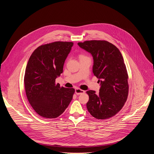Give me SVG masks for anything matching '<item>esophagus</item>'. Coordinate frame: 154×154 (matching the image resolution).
I'll use <instances>...</instances> for the list:
<instances>
[{
	"label": "esophagus",
	"instance_id": "1",
	"mask_svg": "<svg viewBox=\"0 0 154 154\" xmlns=\"http://www.w3.org/2000/svg\"><path fill=\"white\" fill-rule=\"evenodd\" d=\"M75 94L77 95H80V94H83L85 93V91L80 89V88H76L75 90Z\"/></svg>",
	"mask_w": 154,
	"mask_h": 154
}]
</instances>
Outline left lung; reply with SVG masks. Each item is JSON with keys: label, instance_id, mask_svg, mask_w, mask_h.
Returning <instances> with one entry per match:
<instances>
[{"label": "left lung", "instance_id": "left-lung-1", "mask_svg": "<svg viewBox=\"0 0 154 154\" xmlns=\"http://www.w3.org/2000/svg\"><path fill=\"white\" fill-rule=\"evenodd\" d=\"M77 45L92 55L93 72L100 82L99 94L93 90L86 91L89 96L88 110L98 119L114 116L123 107L128 93V77L121 53L113 44L103 40L86 41Z\"/></svg>", "mask_w": 154, "mask_h": 154}]
</instances>
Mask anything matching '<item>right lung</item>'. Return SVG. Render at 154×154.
Masks as SVG:
<instances>
[{
  "mask_svg": "<svg viewBox=\"0 0 154 154\" xmlns=\"http://www.w3.org/2000/svg\"><path fill=\"white\" fill-rule=\"evenodd\" d=\"M72 42L56 41L36 48L27 63L24 85L27 99L34 110L45 118H56L67 108L75 92L60 87L55 79L73 46Z\"/></svg>",
  "mask_w": 154,
  "mask_h": 154,
  "instance_id": "1",
  "label": "right lung"
}]
</instances>
